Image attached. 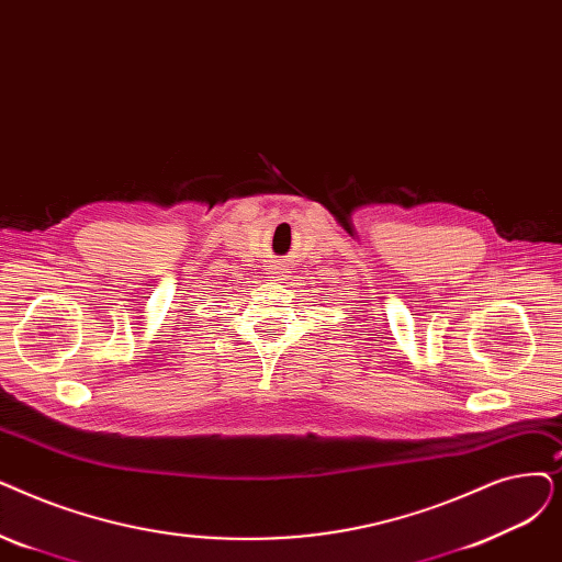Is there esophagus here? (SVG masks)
Wrapping results in <instances>:
<instances>
[{
    "label": "esophagus",
    "instance_id": "1",
    "mask_svg": "<svg viewBox=\"0 0 562 562\" xmlns=\"http://www.w3.org/2000/svg\"><path fill=\"white\" fill-rule=\"evenodd\" d=\"M271 278L282 280V278H284V268H282V266H273V268H271Z\"/></svg>",
    "mask_w": 562,
    "mask_h": 562
}]
</instances>
